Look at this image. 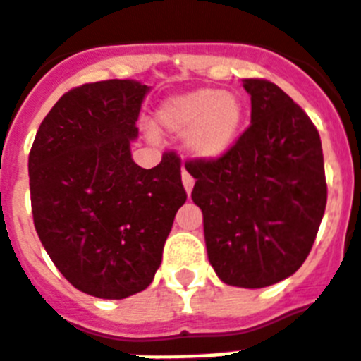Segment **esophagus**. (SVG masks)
Returning <instances> with one entry per match:
<instances>
[{"label":"esophagus","mask_w":361,"mask_h":361,"mask_svg":"<svg viewBox=\"0 0 361 361\" xmlns=\"http://www.w3.org/2000/svg\"><path fill=\"white\" fill-rule=\"evenodd\" d=\"M181 181H183V187H185L187 195H191L192 185H195V180H192V176L189 174L187 170H183V172H181Z\"/></svg>","instance_id":"1"}]
</instances>
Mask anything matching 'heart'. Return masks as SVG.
Instances as JSON below:
<instances>
[{"label": "heart", "mask_w": 361, "mask_h": 361, "mask_svg": "<svg viewBox=\"0 0 361 361\" xmlns=\"http://www.w3.org/2000/svg\"><path fill=\"white\" fill-rule=\"evenodd\" d=\"M244 104L219 89H195L174 96L157 111V126L170 134H187V153L200 161H216L236 144L244 126Z\"/></svg>", "instance_id": "1"}]
</instances>
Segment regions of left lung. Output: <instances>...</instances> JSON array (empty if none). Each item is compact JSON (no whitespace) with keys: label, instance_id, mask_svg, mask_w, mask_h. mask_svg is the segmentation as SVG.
<instances>
[{"label":"left lung","instance_id":"obj_1","mask_svg":"<svg viewBox=\"0 0 361 361\" xmlns=\"http://www.w3.org/2000/svg\"><path fill=\"white\" fill-rule=\"evenodd\" d=\"M252 125L216 161H189L208 259L221 282L267 288L302 265L326 212L320 134L274 82L244 79Z\"/></svg>","mask_w":361,"mask_h":361}]
</instances>
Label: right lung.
<instances>
[{
	"label": "right lung",
	"mask_w": 361,
	"mask_h": 361,
	"mask_svg": "<svg viewBox=\"0 0 361 361\" xmlns=\"http://www.w3.org/2000/svg\"><path fill=\"white\" fill-rule=\"evenodd\" d=\"M147 92L130 79L71 89L47 114L27 159L41 244L73 288L100 299H125L153 282L187 200L174 151L149 170L132 161Z\"/></svg>",
	"instance_id": "right-lung-1"
}]
</instances>
